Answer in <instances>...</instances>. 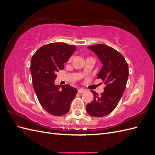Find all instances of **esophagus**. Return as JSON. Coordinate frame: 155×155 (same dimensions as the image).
I'll return each instance as SVG.
<instances>
[{
    "label": "esophagus",
    "mask_w": 155,
    "mask_h": 155,
    "mask_svg": "<svg viewBox=\"0 0 155 155\" xmlns=\"http://www.w3.org/2000/svg\"><path fill=\"white\" fill-rule=\"evenodd\" d=\"M85 91V89H83V88H79L78 90V93H79V94L83 93Z\"/></svg>",
    "instance_id": "esophagus-1"
}]
</instances>
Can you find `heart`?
<instances>
[{"label": "heart", "instance_id": "obj_1", "mask_svg": "<svg viewBox=\"0 0 155 155\" xmlns=\"http://www.w3.org/2000/svg\"><path fill=\"white\" fill-rule=\"evenodd\" d=\"M72 59H73V56H71V57H70V58H69V59H68V62L71 61L72 60Z\"/></svg>", "mask_w": 155, "mask_h": 155}]
</instances>
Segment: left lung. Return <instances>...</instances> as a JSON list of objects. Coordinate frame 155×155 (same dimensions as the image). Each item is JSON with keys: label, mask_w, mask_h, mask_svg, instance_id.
<instances>
[{"label": "left lung", "mask_w": 155, "mask_h": 155, "mask_svg": "<svg viewBox=\"0 0 155 155\" xmlns=\"http://www.w3.org/2000/svg\"><path fill=\"white\" fill-rule=\"evenodd\" d=\"M100 58L104 66L97 75L106 85L104 92L98 95L91 91L94 99L87 105V112L94 117L110 114L119 103L125 91L129 76V67L124 56L119 51L105 45L88 46Z\"/></svg>", "instance_id": "8db88e82"}]
</instances>
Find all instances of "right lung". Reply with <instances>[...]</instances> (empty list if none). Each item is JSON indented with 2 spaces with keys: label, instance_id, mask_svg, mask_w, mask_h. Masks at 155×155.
Returning a JSON list of instances; mask_svg holds the SVG:
<instances>
[{
  "label": "right lung",
  "instance_id": "1",
  "mask_svg": "<svg viewBox=\"0 0 155 155\" xmlns=\"http://www.w3.org/2000/svg\"><path fill=\"white\" fill-rule=\"evenodd\" d=\"M76 50L75 45L53 43L44 45L32 56L30 64L32 83L41 105L55 116L66 114L78 90L69 85H55L56 73L64 69V63Z\"/></svg>",
  "mask_w": 155,
  "mask_h": 155
}]
</instances>
